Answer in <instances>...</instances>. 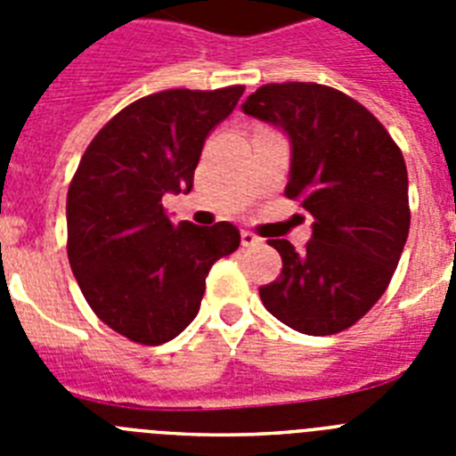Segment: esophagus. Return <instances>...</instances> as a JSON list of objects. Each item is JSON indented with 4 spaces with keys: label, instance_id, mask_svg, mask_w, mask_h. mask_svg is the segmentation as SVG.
<instances>
[{
    "label": "esophagus",
    "instance_id": "34e87169",
    "mask_svg": "<svg viewBox=\"0 0 456 456\" xmlns=\"http://www.w3.org/2000/svg\"><path fill=\"white\" fill-rule=\"evenodd\" d=\"M260 244H263V240H260V237H256L253 235V232H248V231H241V247H260Z\"/></svg>",
    "mask_w": 456,
    "mask_h": 456
}]
</instances>
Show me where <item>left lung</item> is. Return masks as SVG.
Here are the masks:
<instances>
[{"mask_svg": "<svg viewBox=\"0 0 456 456\" xmlns=\"http://www.w3.org/2000/svg\"><path fill=\"white\" fill-rule=\"evenodd\" d=\"M241 111L288 134L285 196L313 216L304 251L269 241L283 272L260 288V299L294 331H345L386 292L404 251L411 212L402 151L363 104L322 84H265Z\"/></svg>", "mask_w": 456, "mask_h": 456, "instance_id": "1", "label": "left lung"}]
</instances>
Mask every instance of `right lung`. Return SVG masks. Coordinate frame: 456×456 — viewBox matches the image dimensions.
I'll list each match as a JSON object with an SVG mask.
<instances>
[{
    "label": "right lung",
    "instance_id": "1",
    "mask_svg": "<svg viewBox=\"0 0 456 456\" xmlns=\"http://www.w3.org/2000/svg\"><path fill=\"white\" fill-rule=\"evenodd\" d=\"M241 93H152L118 111L84 152L68 189V260L93 313L120 336L162 345L183 333L212 265L240 247L232 224L175 225L162 199L191 191L205 139Z\"/></svg>",
    "mask_w": 456,
    "mask_h": 456
}]
</instances>
